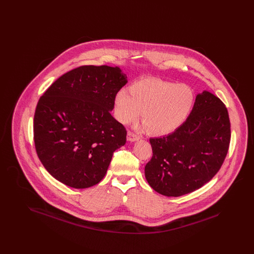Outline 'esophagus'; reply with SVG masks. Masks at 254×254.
<instances>
[{
    "instance_id": "esophagus-1",
    "label": "esophagus",
    "mask_w": 254,
    "mask_h": 254,
    "mask_svg": "<svg viewBox=\"0 0 254 254\" xmlns=\"http://www.w3.org/2000/svg\"><path fill=\"white\" fill-rule=\"evenodd\" d=\"M140 139V136L133 133L132 131H128L127 132V140L130 141V142H134V141H137Z\"/></svg>"
}]
</instances>
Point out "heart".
<instances>
[{"label":"heart","mask_w":254,"mask_h":254,"mask_svg":"<svg viewBox=\"0 0 254 254\" xmlns=\"http://www.w3.org/2000/svg\"><path fill=\"white\" fill-rule=\"evenodd\" d=\"M129 91L123 88L115 96L116 119L127 124L143 112L145 129L153 135H166L179 128L189 118L195 101L190 86L152 77L137 81Z\"/></svg>","instance_id":"1"}]
</instances>
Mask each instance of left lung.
I'll return each instance as SVG.
<instances>
[{"label": "left lung", "mask_w": 254, "mask_h": 254, "mask_svg": "<svg viewBox=\"0 0 254 254\" xmlns=\"http://www.w3.org/2000/svg\"><path fill=\"white\" fill-rule=\"evenodd\" d=\"M152 157L145 179L158 193L178 197L211 180L221 169L230 142L229 112L208 91L198 94L189 118L174 132L150 138Z\"/></svg>", "instance_id": "1"}]
</instances>
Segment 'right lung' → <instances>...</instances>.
I'll list each match as a JSON object with an SVG mask.
<instances>
[{
	"instance_id": "add662e5",
	"label": "right lung",
	"mask_w": 254,
	"mask_h": 254,
	"mask_svg": "<svg viewBox=\"0 0 254 254\" xmlns=\"http://www.w3.org/2000/svg\"><path fill=\"white\" fill-rule=\"evenodd\" d=\"M118 66L82 65L62 75L41 96L34 115L37 155L51 176L74 189L101 181L127 130L113 118L127 83Z\"/></svg>"
}]
</instances>
